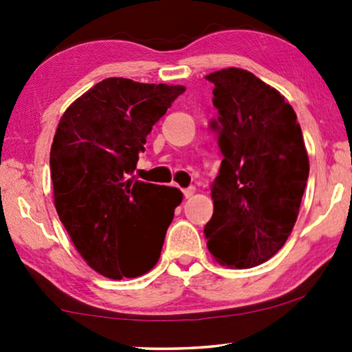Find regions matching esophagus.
<instances>
[{
  "instance_id": "34e87169",
  "label": "esophagus",
  "mask_w": 352,
  "mask_h": 352,
  "mask_svg": "<svg viewBox=\"0 0 352 352\" xmlns=\"http://www.w3.org/2000/svg\"><path fill=\"white\" fill-rule=\"evenodd\" d=\"M182 194H184L186 199H190V197L195 194V187H187V189L182 190Z\"/></svg>"
}]
</instances>
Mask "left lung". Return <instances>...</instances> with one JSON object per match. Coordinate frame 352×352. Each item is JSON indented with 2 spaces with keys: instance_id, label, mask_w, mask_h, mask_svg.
I'll use <instances>...</instances> for the list:
<instances>
[{
  "instance_id": "obj_1",
  "label": "left lung",
  "mask_w": 352,
  "mask_h": 352,
  "mask_svg": "<svg viewBox=\"0 0 352 352\" xmlns=\"http://www.w3.org/2000/svg\"><path fill=\"white\" fill-rule=\"evenodd\" d=\"M205 78L214 85L211 128L224 157L206 247L219 264L254 267L285 245L300 213L309 176L301 126L288 100L252 72L229 67Z\"/></svg>"
}]
</instances>
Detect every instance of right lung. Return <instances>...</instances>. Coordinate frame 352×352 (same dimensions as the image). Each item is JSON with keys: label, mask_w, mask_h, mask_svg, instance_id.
<instances>
[{"label": "right lung", "mask_w": 352, "mask_h": 352, "mask_svg": "<svg viewBox=\"0 0 352 352\" xmlns=\"http://www.w3.org/2000/svg\"><path fill=\"white\" fill-rule=\"evenodd\" d=\"M184 91L105 78L72 102L57 124L50 158L57 214L76 252L104 277H139L160 258L182 192L128 175L153 124Z\"/></svg>", "instance_id": "1"}]
</instances>
